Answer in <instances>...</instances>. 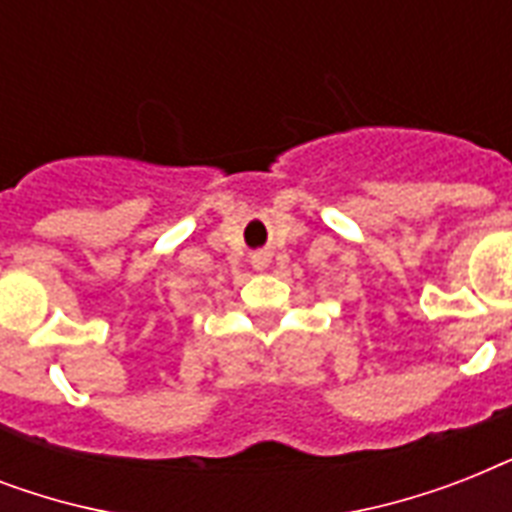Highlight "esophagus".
Instances as JSON below:
<instances>
[{
    "instance_id": "1",
    "label": "esophagus",
    "mask_w": 512,
    "mask_h": 512,
    "mask_svg": "<svg viewBox=\"0 0 512 512\" xmlns=\"http://www.w3.org/2000/svg\"><path fill=\"white\" fill-rule=\"evenodd\" d=\"M252 265H255V271H265V268H268V255H265V252L252 255Z\"/></svg>"
}]
</instances>
